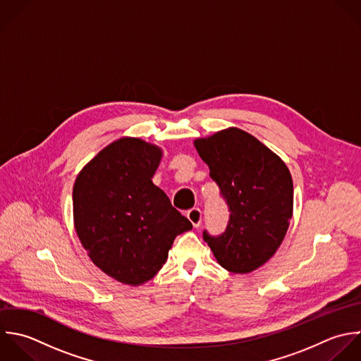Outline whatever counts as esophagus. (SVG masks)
I'll use <instances>...</instances> for the list:
<instances>
[{"mask_svg": "<svg viewBox=\"0 0 361 361\" xmlns=\"http://www.w3.org/2000/svg\"><path fill=\"white\" fill-rule=\"evenodd\" d=\"M187 218L190 219V222L192 224L194 228H198L201 225V221H202V214H201V209L200 208H192L187 212Z\"/></svg>", "mask_w": 361, "mask_h": 361, "instance_id": "esophagus-1", "label": "esophagus"}]
</instances>
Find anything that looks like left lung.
Masks as SVG:
<instances>
[{
  "label": "left lung",
  "instance_id": "obj_1",
  "mask_svg": "<svg viewBox=\"0 0 361 361\" xmlns=\"http://www.w3.org/2000/svg\"><path fill=\"white\" fill-rule=\"evenodd\" d=\"M194 146L231 211L225 233L214 238L204 232V240L225 270L252 273L274 256L288 231L291 173L280 156L239 128L195 139Z\"/></svg>",
  "mask_w": 361,
  "mask_h": 361
}]
</instances>
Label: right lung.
<instances>
[{"mask_svg":"<svg viewBox=\"0 0 361 361\" xmlns=\"http://www.w3.org/2000/svg\"><path fill=\"white\" fill-rule=\"evenodd\" d=\"M161 157V147L123 136L98 152L74 181L75 233L91 262L126 286L153 279L176 236L192 229L152 181Z\"/></svg>","mask_w":361,"mask_h":361,"instance_id":"add662e5","label":"right lung"}]
</instances>
